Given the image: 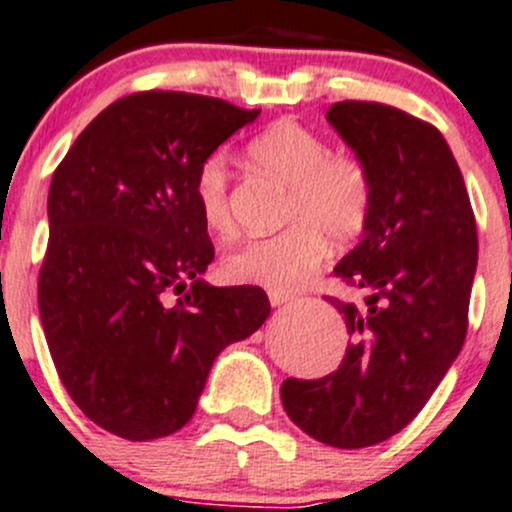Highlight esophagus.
<instances>
[{
	"instance_id": "esophagus-1",
	"label": "esophagus",
	"mask_w": 512,
	"mask_h": 512,
	"mask_svg": "<svg viewBox=\"0 0 512 512\" xmlns=\"http://www.w3.org/2000/svg\"><path fill=\"white\" fill-rule=\"evenodd\" d=\"M291 299H294V296L286 294V291H269V303H272V306H284V303Z\"/></svg>"
}]
</instances>
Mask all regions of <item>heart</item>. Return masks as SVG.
<instances>
[{
    "label": "heart",
    "mask_w": 512,
    "mask_h": 512,
    "mask_svg": "<svg viewBox=\"0 0 512 512\" xmlns=\"http://www.w3.org/2000/svg\"><path fill=\"white\" fill-rule=\"evenodd\" d=\"M245 155L252 167L291 187L286 206V223L291 226L230 250L223 274L235 284L289 294L320 267L328 250L325 240L345 245L369 226L372 172L355 150L330 148L320 133L291 119L262 128L245 145ZM194 199L211 233H233L228 167L221 153H211L196 167Z\"/></svg>",
    "instance_id": "b5f03b06"
}]
</instances>
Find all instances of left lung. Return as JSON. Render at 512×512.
<instances>
[{"mask_svg": "<svg viewBox=\"0 0 512 512\" xmlns=\"http://www.w3.org/2000/svg\"><path fill=\"white\" fill-rule=\"evenodd\" d=\"M367 162L374 206L364 238L333 269L357 299L345 359L323 379H286L284 411L313 440L359 449L389 440L423 411L462 350L479 238L452 150L428 121L379 101L328 109Z\"/></svg>", "mask_w": 512, "mask_h": 512, "instance_id": "left-lung-1", "label": "left lung"}]
</instances>
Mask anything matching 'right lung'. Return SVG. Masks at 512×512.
I'll return each mask as SVG.
<instances>
[{
    "label": "right lung",
    "mask_w": 512,
    "mask_h": 512,
    "mask_svg": "<svg viewBox=\"0 0 512 512\" xmlns=\"http://www.w3.org/2000/svg\"><path fill=\"white\" fill-rule=\"evenodd\" d=\"M257 114L204 94H128L53 172L43 333L72 401L123 440L184 428L218 352L272 311L260 286L199 279L213 243L194 199L196 167Z\"/></svg>",
    "instance_id": "obj_1"
}]
</instances>
